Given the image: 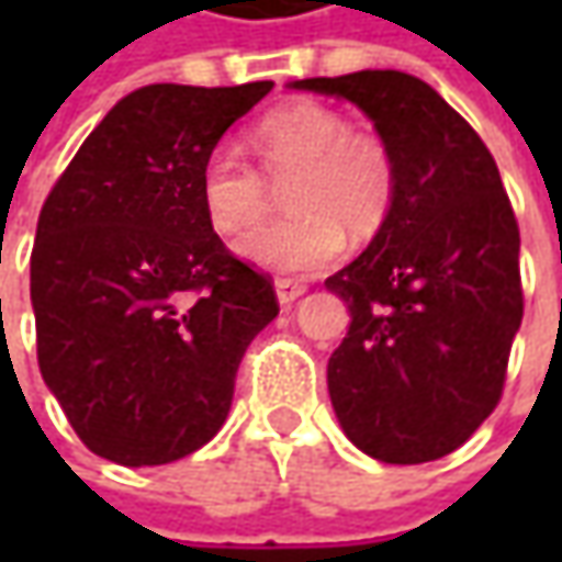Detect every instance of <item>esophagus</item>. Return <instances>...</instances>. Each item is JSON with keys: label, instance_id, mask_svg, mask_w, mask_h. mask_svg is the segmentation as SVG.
I'll use <instances>...</instances> for the list:
<instances>
[{"label": "esophagus", "instance_id": "obj_1", "mask_svg": "<svg viewBox=\"0 0 562 562\" xmlns=\"http://www.w3.org/2000/svg\"><path fill=\"white\" fill-rule=\"evenodd\" d=\"M274 291H278V303L281 306H291L293 300H300L306 293V284L303 281H293V278H278L274 281Z\"/></svg>", "mask_w": 562, "mask_h": 562}]
</instances>
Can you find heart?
<instances>
[{
    "mask_svg": "<svg viewBox=\"0 0 562 562\" xmlns=\"http://www.w3.org/2000/svg\"><path fill=\"white\" fill-rule=\"evenodd\" d=\"M259 168L231 149H215L200 175L205 222L240 234L269 212L271 184L284 187L288 218L249 231L237 252L278 274H313L335 266L344 231L372 237L397 200V162L372 131H357L344 112L322 102H291L249 131ZM263 175L259 176L258 171Z\"/></svg>",
    "mask_w": 562,
    "mask_h": 562,
    "instance_id": "obj_1",
    "label": "heart"
}]
</instances>
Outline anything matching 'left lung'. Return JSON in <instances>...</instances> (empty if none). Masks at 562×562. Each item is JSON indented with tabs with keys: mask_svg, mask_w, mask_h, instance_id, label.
I'll list each match as a JSON object with an SVG mask.
<instances>
[{
	"mask_svg": "<svg viewBox=\"0 0 562 562\" xmlns=\"http://www.w3.org/2000/svg\"><path fill=\"white\" fill-rule=\"evenodd\" d=\"M350 99L397 162V200L369 249L325 281L350 310L328 359L347 438L381 463L441 460L494 413L522 322L519 225L494 156L425 80L306 77Z\"/></svg>",
	"mask_w": 562,
	"mask_h": 562,
	"instance_id": "obj_1",
	"label": "left lung"
}]
</instances>
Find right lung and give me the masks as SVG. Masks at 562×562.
Masks as SVG:
<instances>
[{"label":"right lung","instance_id":"obj_1","mask_svg":"<svg viewBox=\"0 0 562 562\" xmlns=\"http://www.w3.org/2000/svg\"><path fill=\"white\" fill-rule=\"evenodd\" d=\"M149 83L121 99L40 209L31 252L36 362L97 457L175 463L225 425L274 284L205 222L200 175L269 93Z\"/></svg>","mask_w":562,"mask_h":562}]
</instances>
